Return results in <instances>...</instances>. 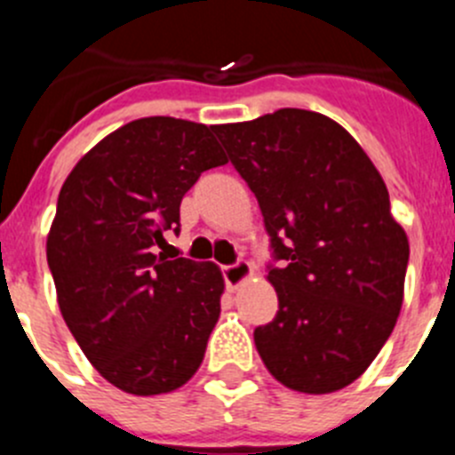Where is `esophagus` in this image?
<instances>
[{
    "instance_id": "34e87169",
    "label": "esophagus",
    "mask_w": 455,
    "mask_h": 455,
    "mask_svg": "<svg viewBox=\"0 0 455 455\" xmlns=\"http://www.w3.org/2000/svg\"><path fill=\"white\" fill-rule=\"evenodd\" d=\"M251 264H248L246 259H239V262L225 264L223 267V277L230 289H236L241 283H246L248 277H251Z\"/></svg>"
}]
</instances>
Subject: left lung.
I'll return each mask as SVG.
<instances>
[{"label": "left lung", "mask_w": 455, "mask_h": 455, "mask_svg": "<svg viewBox=\"0 0 455 455\" xmlns=\"http://www.w3.org/2000/svg\"><path fill=\"white\" fill-rule=\"evenodd\" d=\"M214 132L271 239L277 315L255 328L259 357L296 392L347 387L383 348L403 303L410 246L380 172L341 124L305 108Z\"/></svg>", "instance_id": "left-lung-1"}]
</instances>
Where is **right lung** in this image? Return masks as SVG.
<instances>
[{
    "mask_svg": "<svg viewBox=\"0 0 455 455\" xmlns=\"http://www.w3.org/2000/svg\"><path fill=\"white\" fill-rule=\"evenodd\" d=\"M228 156L214 127L152 116L123 124L63 182L47 236L59 307L91 364L136 396L182 387L220 315L214 264L168 259L184 193Z\"/></svg>",
    "mask_w": 455,
    "mask_h": 455,
    "instance_id": "1",
    "label": "right lung"
}]
</instances>
